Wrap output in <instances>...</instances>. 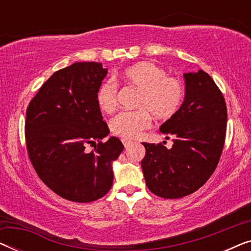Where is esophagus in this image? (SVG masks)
Wrapping results in <instances>:
<instances>
[{
    "instance_id": "1",
    "label": "esophagus",
    "mask_w": 251,
    "mask_h": 251,
    "mask_svg": "<svg viewBox=\"0 0 251 251\" xmlns=\"http://www.w3.org/2000/svg\"><path fill=\"white\" fill-rule=\"evenodd\" d=\"M122 143H123V145H125V147L126 149H128V147H130L132 145V142L131 140H126V139H122Z\"/></svg>"
}]
</instances>
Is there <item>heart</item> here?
Here are the masks:
<instances>
[{"instance_id":"b5f03b06","label":"heart","mask_w":251,"mask_h":251,"mask_svg":"<svg viewBox=\"0 0 251 251\" xmlns=\"http://www.w3.org/2000/svg\"><path fill=\"white\" fill-rule=\"evenodd\" d=\"M126 83L139 89L136 106L139 109L119 113L111 121L115 136L126 140L137 139L150 128L151 115L157 120H169L179 111L185 99V87L179 78L167 76V72L150 63L140 61L122 72ZM97 104L105 113H112L118 106V85L106 81L97 91Z\"/></svg>"}]
</instances>
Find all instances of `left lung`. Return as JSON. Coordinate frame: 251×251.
Wrapping results in <instances>:
<instances>
[{
  "instance_id": "obj_1",
  "label": "left lung",
  "mask_w": 251,
  "mask_h": 251,
  "mask_svg": "<svg viewBox=\"0 0 251 251\" xmlns=\"http://www.w3.org/2000/svg\"><path fill=\"white\" fill-rule=\"evenodd\" d=\"M185 99L178 113L160 126L173 147L143 143L142 161L149 190L164 199H179L198 191L221 159L227 109L224 96L202 70L185 73Z\"/></svg>"
}]
</instances>
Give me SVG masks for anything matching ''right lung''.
Masks as SVG:
<instances>
[{
	"mask_svg": "<svg viewBox=\"0 0 251 251\" xmlns=\"http://www.w3.org/2000/svg\"><path fill=\"white\" fill-rule=\"evenodd\" d=\"M107 74L100 63H74L51 75L26 111L27 152L36 174L50 190L73 202H92L108 193L112 162L123 151L111 137L97 104ZM94 145V150L85 147Z\"/></svg>",
	"mask_w": 251,
	"mask_h": 251,
	"instance_id": "right-lung-1",
	"label": "right lung"
}]
</instances>
